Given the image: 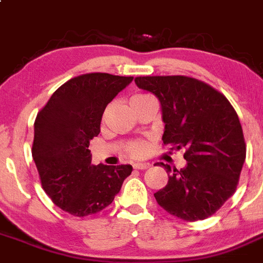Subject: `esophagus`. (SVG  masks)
I'll return each instance as SVG.
<instances>
[{"label":"esophagus","instance_id":"34e87169","mask_svg":"<svg viewBox=\"0 0 263 263\" xmlns=\"http://www.w3.org/2000/svg\"><path fill=\"white\" fill-rule=\"evenodd\" d=\"M133 167H134V170H147V168H149L151 164L149 163H135Z\"/></svg>","mask_w":263,"mask_h":263}]
</instances>
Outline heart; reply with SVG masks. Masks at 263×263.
<instances>
[{
    "label": "heart",
    "instance_id": "1",
    "mask_svg": "<svg viewBox=\"0 0 263 263\" xmlns=\"http://www.w3.org/2000/svg\"><path fill=\"white\" fill-rule=\"evenodd\" d=\"M148 95H135V96L132 97V100H138V99H143V97H147ZM147 151V144L144 142H134L132 143L128 147V152L129 154L133 157H142L143 154L145 153Z\"/></svg>",
    "mask_w": 263,
    "mask_h": 263
}]
</instances>
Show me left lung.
<instances>
[{"instance_id": "8db88e82", "label": "left lung", "mask_w": 263, "mask_h": 263, "mask_svg": "<svg viewBox=\"0 0 263 263\" xmlns=\"http://www.w3.org/2000/svg\"><path fill=\"white\" fill-rule=\"evenodd\" d=\"M135 83L158 97L163 145L185 149V168L161 163L168 182L154 194L171 215L187 221L215 214L235 192L246 159L242 125L231 102L208 83L187 76H145Z\"/></svg>"}]
</instances>
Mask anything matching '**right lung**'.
<instances>
[{
  "instance_id": "add662e5",
  "label": "right lung",
  "mask_w": 263,
  "mask_h": 263,
  "mask_svg": "<svg viewBox=\"0 0 263 263\" xmlns=\"http://www.w3.org/2000/svg\"><path fill=\"white\" fill-rule=\"evenodd\" d=\"M132 81L100 72L77 76L37 112L31 153L42 187L71 215L83 218L109 206L133 171L130 164L93 166L88 151L107 104Z\"/></svg>"
}]
</instances>
